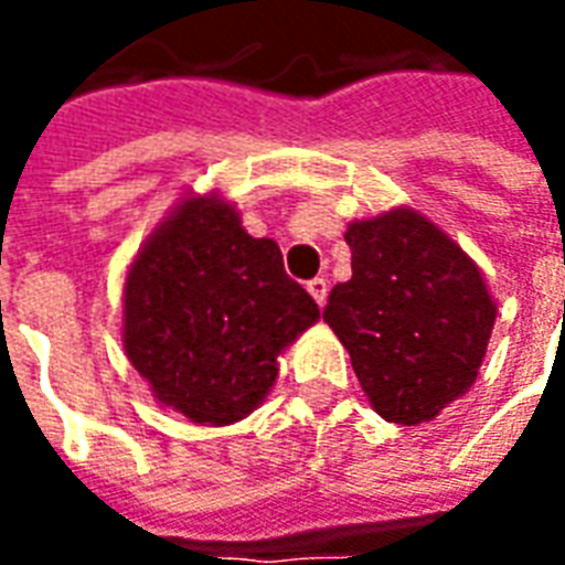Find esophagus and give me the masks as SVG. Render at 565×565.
Segmentation results:
<instances>
[{
  "label": "esophagus",
  "instance_id": "34e87169",
  "mask_svg": "<svg viewBox=\"0 0 565 565\" xmlns=\"http://www.w3.org/2000/svg\"><path fill=\"white\" fill-rule=\"evenodd\" d=\"M308 294L315 296V302H318L320 308L327 306V296H330V284H327V278H315V281H308Z\"/></svg>",
  "mask_w": 565,
  "mask_h": 565
}]
</instances>
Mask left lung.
Here are the masks:
<instances>
[{"instance_id":"1","label":"left lung","mask_w":565,"mask_h":565,"mask_svg":"<svg viewBox=\"0 0 565 565\" xmlns=\"http://www.w3.org/2000/svg\"><path fill=\"white\" fill-rule=\"evenodd\" d=\"M351 281L323 320L351 354L369 405L391 424L438 417L478 379L497 299L475 259L412 205L348 223Z\"/></svg>"}]
</instances>
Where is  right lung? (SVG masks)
Returning <instances> with one entry per match:
<instances>
[{
    "label": "right lung",
    "mask_w": 565,
    "mask_h": 565,
    "mask_svg": "<svg viewBox=\"0 0 565 565\" xmlns=\"http://www.w3.org/2000/svg\"><path fill=\"white\" fill-rule=\"evenodd\" d=\"M120 342L160 408L230 426L266 403L281 354L318 302L287 278L281 247L254 238L221 190H184L124 278Z\"/></svg>",
    "instance_id": "right-lung-1"
}]
</instances>
